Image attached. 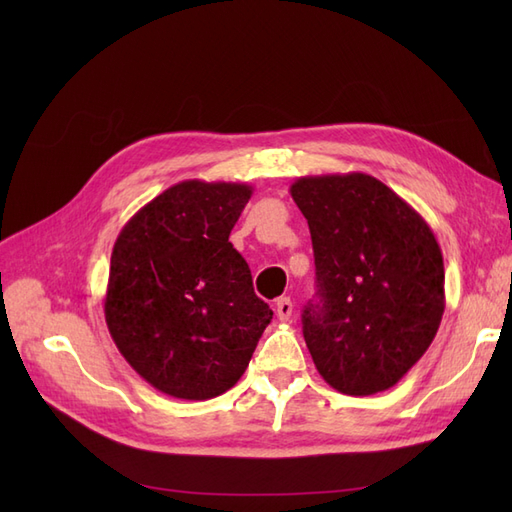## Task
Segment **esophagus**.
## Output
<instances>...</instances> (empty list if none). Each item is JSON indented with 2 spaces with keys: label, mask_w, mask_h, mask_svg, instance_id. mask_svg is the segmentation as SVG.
I'll return each instance as SVG.
<instances>
[{
  "label": "esophagus",
  "mask_w": 512,
  "mask_h": 512,
  "mask_svg": "<svg viewBox=\"0 0 512 512\" xmlns=\"http://www.w3.org/2000/svg\"><path fill=\"white\" fill-rule=\"evenodd\" d=\"M275 307H277V318H280V320H290V316H292V301L288 297L277 299Z\"/></svg>",
  "instance_id": "esophagus-1"
}]
</instances>
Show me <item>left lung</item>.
Returning <instances> with one entry per match:
<instances>
[{"mask_svg":"<svg viewBox=\"0 0 512 512\" xmlns=\"http://www.w3.org/2000/svg\"><path fill=\"white\" fill-rule=\"evenodd\" d=\"M314 245L318 303L303 337L318 374L354 397L391 389L431 346L444 314V260L433 230L365 173L290 185Z\"/></svg>","mask_w":512,"mask_h":512,"instance_id":"obj_1","label":"left lung"}]
</instances>
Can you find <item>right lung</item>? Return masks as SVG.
<instances>
[{"label":"right lung","instance_id":"obj_1","mask_svg":"<svg viewBox=\"0 0 512 512\" xmlns=\"http://www.w3.org/2000/svg\"><path fill=\"white\" fill-rule=\"evenodd\" d=\"M254 188L188 179L138 209L113 245L108 333L132 369L170 397L232 389L273 318L228 241Z\"/></svg>","mask_w":512,"mask_h":512}]
</instances>
